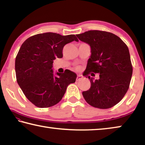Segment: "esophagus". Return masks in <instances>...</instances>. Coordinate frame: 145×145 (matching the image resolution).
<instances>
[{
	"instance_id": "obj_1",
	"label": "esophagus",
	"mask_w": 145,
	"mask_h": 145,
	"mask_svg": "<svg viewBox=\"0 0 145 145\" xmlns=\"http://www.w3.org/2000/svg\"><path fill=\"white\" fill-rule=\"evenodd\" d=\"M83 78V76L81 75H77V78H76V80H79L80 79H82V78Z\"/></svg>"
}]
</instances>
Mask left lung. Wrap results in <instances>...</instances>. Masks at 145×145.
Listing matches in <instances>:
<instances>
[{
    "mask_svg": "<svg viewBox=\"0 0 145 145\" xmlns=\"http://www.w3.org/2000/svg\"><path fill=\"white\" fill-rule=\"evenodd\" d=\"M77 36L89 44L91 52L83 73L90 80L91 87L82 92L83 97L94 107L114 106L126 94L131 82L132 65L128 46L118 36L106 31L91 30ZM91 72L100 73L99 79L93 80L89 76Z\"/></svg>",
    "mask_w": 145,
    "mask_h": 145,
    "instance_id": "8db88e82",
    "label": "left lung"
}]
</instances>
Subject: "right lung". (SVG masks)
Here are the masks:
<instances>
[{
    "instance_id": "add662e5",
    "label": "right lung",
    "mask_w": 145,
    "mask_h": 145,
    "mask_svg": "<svg viewBox=\"0 0 145 145\" xmlns=\"http://www.w3.org/2000/svg\"><path fill=\"white\" fill-rule=\"evenodd\" d=\"M78 41L74 34L62 36L45 33L32 36L22 45L15 59L17 82L32 104L50 107L61 101L68 86L75 82L77 75L69 70L53 73V62L63 57V49L72 41Z\"/></svg>"
}]
</instances>
